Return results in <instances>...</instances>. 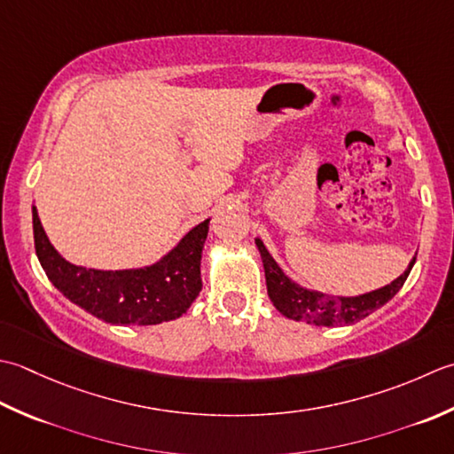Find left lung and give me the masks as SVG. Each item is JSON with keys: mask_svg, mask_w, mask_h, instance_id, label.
<instances>
[{"mask_svg": "<svg viewBox=\"0 0 454 454\" xmlns=\"http://www.w3.org/2000/svg\"><path fill=\"white\" fill-rule=\"evenodd\" d=\"M256 247L261 251L264 274H266V290L274 308L278 309L282 316L295 319V321H308L313 325H340V323H350L364 319L370 313L382 308L386 301H390L394 295L400 292L403 282L408 280L411 266L415 258L410 262L408 270H405L400 278H395L392 284L384 286L380 290L368 292L356 298H333V295H323L319 292L305 290L301 286L292 282L288 276L282 272V268L276 264L270 253L261 239H256Z\"/></svg>", "mask_w": 454, "mask_h": 454, "instance_id": "obj_1", "label": "left lung"}]
</instances>
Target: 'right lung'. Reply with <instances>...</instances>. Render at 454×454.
I'll list each match as a JSON object with an SVG mask.
<instances>
[{"mask_svg": "<svg viewBox=\"0 0 454 454\" xmlns=\"http://www.w3.org/2000/svg\"><path fill=\"white\" fill-rule=\"evenodd\" d=\"M209 219L153 266L137 270H91L70 264L49 243L33 207L35 251L49 280L70 301L114 325H156L186 313L201 290L200 261Z\"/></svg>", "mask_w": 454, "mask_h": 454, "instance_id": "add662e5", "label": "right lung"}]
</instances>
